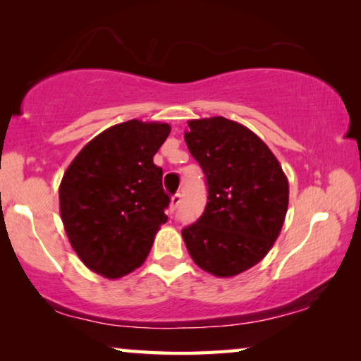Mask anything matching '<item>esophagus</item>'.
<instances>
[{"label":"esophagus","mask_w":361,"mask_h":361,"mask_svg":"<svg viewBox=\"0 0 361 361\" xmlns=\"http://www.w3.org/2000/svg\"><path fill=\"white\" fill-rule=\"evenodd\" d=\"M180 202H181V195H180V192H176V195L171 196V201H170V212H175L176 207L180 206Z\"/></svg>","instance_id":"34e87169"}]
</instances>
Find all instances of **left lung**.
<instances>
[{"label": "left lung", "instance_id": "obj_1", "mask_svg": "<svg viewBox=\"0 0 361 361\" xmlns=\"http://www.w3.org/2000/svg\"><path fill=\"white\" fill-rule=\"evenodd\" d=\"M186 146L206 175L207 202L181 230L192 261L217 277L257 264L272 248L288 207V181L264 142L224 116L188 121Z\"/></svg>", "mask_w": 361, "mask_h": 361}]
</instances>
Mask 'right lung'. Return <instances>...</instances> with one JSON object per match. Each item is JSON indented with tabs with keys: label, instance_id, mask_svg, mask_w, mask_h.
I'll list each match as a JSON object with an SVG mask.
<instances>
[{
	"label": "right lung",
	"instance_id": "add662e5",
	"mask_svg": "<svg viewBox=\"0 0 361 361\" xmlns=\"http://www.w3.org/2000/svg\"><path fill=\"white\" fill-rule=\"evenodd\" d=\"M170 134L166 123L129 120L94 137L68 166L60 212L80 261L106 279L146 261L166 222L170 196L154 155Z\"/></svg>",
	"mask_w": 361,
	"mask_h": 361
}]
</instances>
